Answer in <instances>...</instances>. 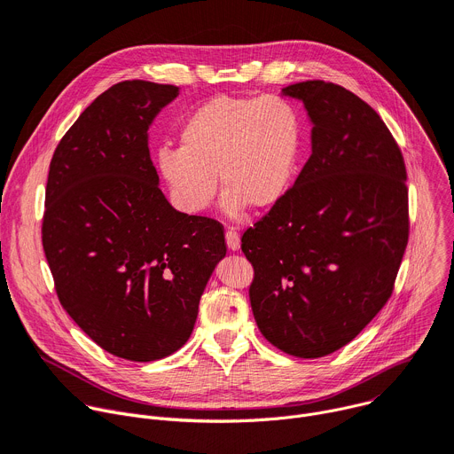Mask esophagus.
I'll use <instances>...</instances> for the list:
<instances>
[{
  "instance_id": "obj_1",
  "label": "esophagus",
  "mask_w": 454,
  "mask_h": 454,
  "mask_svg": "<svg viewBox=\"0 0 454 454\" xmlns=\"http://www.w3.org/2000/svg\"><path fill=\"white\" fill-rule=\"evenodd\" d=\"M225 241H227V247L229 250H238L239 248V234L232 229H227L225 232Z\"/></svg>"
}]
</instances>
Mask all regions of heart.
<instances>
[{"instance_id": "b5f03b06", "label": "heart", "mask_w": 454, "mask_h": 454, "mask_svg": "<svg viewBox=\"0 0 454 454\" xmlns=\"http://www.w3.org/2000/svg\"><path fill=\"white\" fill-rule=\"evenodd\" d=\"M301 153L303 119L281 97L218 95L182 124L180 147L164 145L157 168L173 204L204 213L220 185L222 207L236 218L248 206L272 209L290 191Z\"/></svg>"}]
</instances>
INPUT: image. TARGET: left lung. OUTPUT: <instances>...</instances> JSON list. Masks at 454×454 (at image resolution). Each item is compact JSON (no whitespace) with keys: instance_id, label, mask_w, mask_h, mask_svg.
Here are the masks:
<instances>
[{"instance_id":"1","label":"left lung","mask_w":454,"mask_h":454,"mask_svg":"<svg viewBox=\"0 0 454 454\" xmlns=\"http://www.w3.org/2000/svg\"><path fill=\"white\" fill-rule=\"evenodd\" d=\"M312 122V155L286 196L241 236L263 337L301 359L354 340L391 297L410 238L406 166L356 93L305 81L281 90Z\"/></svg>"}]
</instances>
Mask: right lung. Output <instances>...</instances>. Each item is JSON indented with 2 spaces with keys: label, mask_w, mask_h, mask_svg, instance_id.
I'll return each mask as SVG.
<instances>
[{
  "label": "right lung",
  "mask_w": 454,
  "mask_h": 454,
  "mask_svg": "<svg viewBox=\"0 0 454 454\" xmlns=\"http://www.w3.org/2000/svg\"><path fill=\"white\" fill-rule=\"evenodd\" d=\"M173 84L100 93L50 162L43 248L63 309L108 354L149 363L182 348L227 247L220 222L176 211L159 187L147 129Z\"/></svg>",
  "instance_id": "1"
}]
</instances>
